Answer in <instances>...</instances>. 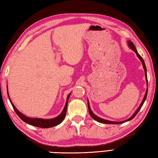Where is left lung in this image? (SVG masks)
Listing matches in <instances>:
<instances>
[{
  "instance_id": "obj_1",
  "label": "left lung",
  "mask_w": 158,
  "mask_h": 158,
  "mask_svg": "<svg viewBox=\"0 0 158 158\" xmlns=\"http://www.w3.org/2000/svg\"><path fill=\"white\" fill-rule=\"evenodd\" d=\"M128 46H129L130 48H131V49L133 50V51H134L135 52H136V54H137V57L139 58V60H141V62H142V63L143 67V69H144V71H145V76H146V82H147V85H148L147 75H146V65H145L144 61H143V58H142V57H141V55H140L139 53H138V52H137V51L136 50V48H135V45L133 44V43H132V41H128ZM147 94H148V89H147V90H146V94H145V96H144V98H143V101H142V103H141L140 106L139 107V108H138V109L136 110V112H135L134 113V114L132 115L131 118H128V119H127L126 121H120V122H115V121H107V120H106V119H103V118H100V117H97V116H96L94 114V113L92 112V110H91V108H90V107H89V102H88V110H89V114H90L91 117H92L94 118V119L96 120V121H97L98 122H100V123H107V124H119V123H124V122H126V121H130V120L132 119V118H133L135 117V116L137 115V114L138 113V112H139V110L141 109V107H142L143 103H144V101H145L146 98V96H147Z\"/></svg>"
}]
</instances>
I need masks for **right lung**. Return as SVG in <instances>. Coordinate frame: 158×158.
Masks as SVG:
<instances>
[{
	"instance_id": "add662e5",
	"label": "right lung",
	"mask_w": 158,
	"mask_h": 158,
	"mask_svg": "<svg viewBox=\"0 0 158 158\" xmlns=\"http://www.w3.org/2000/svg\"><path fill=\"white\" fill-rule=\"evenodd\" d=\"M8 93V91H7ZM71 94H69L67 99H66V105L64 108L62 112L58 116V117H55L54 118H51V119H43V118H28L26 117V116L23 115V114L19 111V110L16 108L15 106H14L13 103L11 101L10 98V101L12 106L13 107L14 110H15V112L16 113L19 118H21V120H23L24 122H26L28 124H30V125L34 126L36 127H39V128H51V127H54L55 126H57L58 124H60L62 122V121L64 120V118H65L66 116V108H67V105H68V101L69 98V96H70ZM8 97H9V94H8Z\"/></svg>"
}]
</instances>
